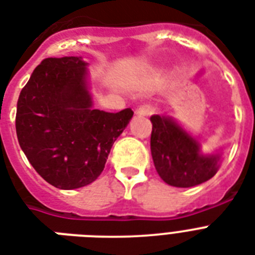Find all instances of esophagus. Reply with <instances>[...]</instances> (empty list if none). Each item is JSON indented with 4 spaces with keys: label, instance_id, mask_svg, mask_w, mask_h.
<instances>
[{
    "label": "esophagus",
    "instance_id": "1",
    "mask_svg": "<svg viewBox=\"0 0 255 255\" xmlns=\"http://www.w3.org/2000/svg\"><path fill=\"white\" fill-rule=\"evenodd\" d=\"M153 108L151 107V106H140L139 108H137V115L140 116H149L153 114Z\"/></svg>",
    "mask_w": 255,
    "mask_h": 255
}]
</instances>
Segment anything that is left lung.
Segmentation results:
<instances>
[{
    "label": "left lung",
    "instance_id": "1",
    "mask_svg": "<svg viewBox=\"0 0 255 255\" xmlns=\"http://www.w3.org/2000/svg\"><path fill=\"white\" fill-rule=\"evenodd\" d=\"M151 153L168 185L190 188L208 181L220 168V153L205 155L201 144L170 116H151Z\"/></svg>",
    "mask_w": 255,
    "mask_h": 255
}]
</instances>
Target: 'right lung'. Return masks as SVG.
Returning a JSON list of instances; mask_svg holds the SVG:
<instances>
[{
  "label": "right lung",
  "instance_id": "right-lung-1",
  "mask_svg": "<svg viewBox=\"0 0 255 255\" xmlns=\"http://www.w3.org/2000/svg\"><path fill=\"white\" fill-rule=\"evenodd\" d=\"M87 75L81 57L46 58L17 102L18 143L38 174L59 189L95 181L133 116L131 108L112 114L92 107Z\"/></svg>",
  "mask_w": 255,
  "mask_h": 255
}]
</instances>
